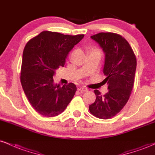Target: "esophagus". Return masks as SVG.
<instances>
[{"instance_id":"34e87169","label":"esophagus","mask_w":155,"mask_h":155,"mask_svg":"<svg viewBox=\"0 0 155 155\" xmlns=\"http://www.w3.org/2000/svg\"><path fill=\"white\" fill-rule=\"evenodd\" d=\"M79 91H80L81 92H84L87 91V89L85 88V87H81L79 88Z\"/></svg>"}]
</instances>
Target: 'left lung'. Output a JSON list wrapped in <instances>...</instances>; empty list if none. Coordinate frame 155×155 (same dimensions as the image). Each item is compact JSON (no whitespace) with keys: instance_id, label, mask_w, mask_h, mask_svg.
Segmentation results:
<instances>
[{"instance_id":"1","label":"left lung","mask_w":155,"mask_h":155,"mask_svg":"<svg viewBox=\"0 0 155 155\" xmlns=\"http://www.w3.org/2000/svg\"><path fill=\"white\" fill-rule=\"evenodd\" d=\"M91 38L99 44L106 54L103 82L107 84L108 92L101 95L94 90L95 101L89 107L93 116L108 120L120 112L131 95L134 84L136 58L128 42L114 33H99Z\"/></svg>"}]
</instances>
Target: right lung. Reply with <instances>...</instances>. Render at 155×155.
<instances>
[{"label":"right lung","mask_w":155,"mask_h":155,"mask_svg":"<svg viewBox=\"0 0 155 155\" xmlns=\"http://www.w3.org/2000/svg\"><path fill=\"white\" fill-rule=\"evenodd\" d=\"M84 36L46 31L26 44L20 81L32 107L42 116H58L75 95L76 86L74 83L55 84L53 76L56 69L64 66L68 52Z\"/></svg>","instance_id":"add662e5"}]
</instances>
